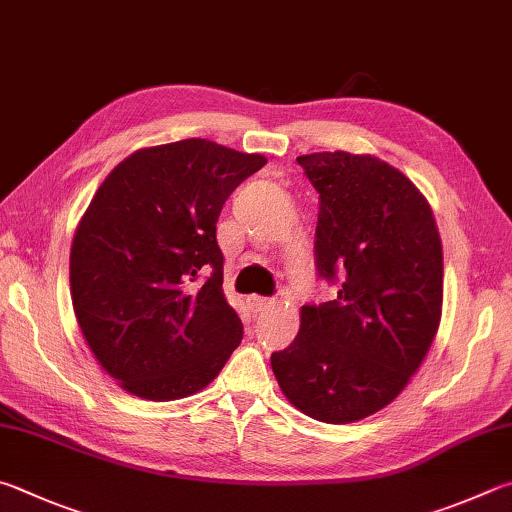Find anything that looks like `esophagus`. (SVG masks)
<instances>
[{
	"instance_id": "1",
	"label": "esophagus",
	"mask_w": 512,
	"mask_h": 512,
	"mask_svg": "<svg viewBox=\"0 0 512 512\" xmlns=\"http://www.w3.org/2000/svg\"><path fill=\"white\" fill-rule=\"evenodd\" d=\"M273 304H275V300H271V297H259V295L248 297V306L253 313H262L266 309H271Z\"/></svg>"
}]
</instances>
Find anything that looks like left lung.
Listing matches in <instances>:
<instances>
[{"label":"left lung","instance_id":"8db88e82","mask_svg":"<svg viewBox=\"0 0 512 512\" xmlns=\"http://www.w3.org/2000/svg\"><path fill=\"white\" fill-rule=\"evenodd\" d=\"M297 163L320 194L315 268L338 297L302 306L300 331L271 365L297 410L353 423L392 403L432 345L441 239L416 185L376 156L318 152Z\"/></svg>","mask_w":512,"mask_h":512}]
</instances>
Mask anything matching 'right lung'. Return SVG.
<instances>
[{"mask_svg": "<svg viewBox=\"0 0 512 512\" xmlns=\"http://www.w3.org/2000/svg\"><path fill=\"white\" fill-rule=\"evenodd\" d=\"M264 165L262 154L188 138L138 150L102 181L73 237L71 297L89 349L125 392L190 396L239 347L217 221Z\"/></svg>", "mask_w": 512, "mask_h": 512, "instance_id": "add662e5", "label": "right lung"}]
</instances>
